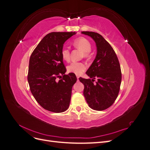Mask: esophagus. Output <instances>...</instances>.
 I'll return each mask as SVG.
<instances>
[{"mask_svg":"<svg viewBox=\"0 0 150 150\" xmlns=\"http://www.w3.org/2000/svg\"><path fill=\"white\" fill-rule=\"evenodd\" d=\"M77 79H78V80H79V76L78 75H77Z\"/></svg>","mask_w":150,"mask_h":150,"instance_id":"obj_1","label":"esophagus"}]
</instances>
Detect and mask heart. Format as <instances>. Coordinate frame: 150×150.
Listing matches in <instances>:
<instances>
[{
    "label": "heart",
    "instance_id": "1",
    "mask_svg": "<svg viewBox=\"0 0 150 150\" xmlns=\"http://www.w3.org/2000/svg\"><path fill=\"white\" fill-rule=\"evenodd\" d=\"M72 45L77 49H80L84 54L85 58L90 57V51L91 50L92 46L89 40L84 37H80L74 39L72 42ZM61 56L63 60L69 61L70 59V51L67 47L62 48L61 50ZM86 69V65L84 62H72L67 67L68 72H72L76 75L82 74Z\"/></svg>",
    "mask_w": 150,
    "mask_h": 150
}]
</instances>
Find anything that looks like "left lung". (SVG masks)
Listing matches in <instances>:
<instances>
[{
  "label": "left lung",
  "instance_id": "1",
  "mask_svg": "<svg viewBox=\"0 0 150 150\" xmlns=\"http://www.w3.org/2000/svg\"><path fill=\"white\" fill-rule=\"evenodd\" d=\"M81 33L93 39L96 44L97 54L86 72L93 79H79L84 86L83 94L89 106L94 110L103 111L110 108L118 96L121 83L119 60L114 49L101 35L89 31ZM96 79L97 81L94 83Z\"/></svg>",
  "mask_w": 150,
  "mask_h": 150
}]
</instances>
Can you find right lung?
I'll use <instances>...</instances> for the list:
<instances>
[{"mask_svg":"<svg viewBox=\"0 0 150 150\" xmlns=\"http://www.w3.org/2000/svg\"><path fill=\"white\" fill-rule=\"evenodd\" d=\"M75 34L54 32L47 34L30 57L28 75L30 90L37 102L47 111L62 112L69 106L72 88L77 78L72 72L65 74L61 50L66 40Z\"/></svg>","mask_w":150,"mask_h":150,"instance_id":"obj_1","label":"right lung"}]
</instances>
